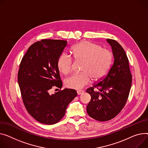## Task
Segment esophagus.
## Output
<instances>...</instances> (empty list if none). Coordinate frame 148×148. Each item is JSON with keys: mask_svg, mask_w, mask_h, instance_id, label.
Returning a JSON list of instances; mask_svg holds the SVG:
<instances>
[{"mask_svg": "<svg viewBox=\"0 0 148 148\" xmlns=\"http://www.w3.org/2000/svg\"><path fill=\"white\" fill-rule=\"evenodd\" d=\"M77 94L78 95H82V93H84V91L83 90H77Z\"/></svg>", "mask_w": 148, "mask_h": 148, "instance_id": "obj_1", "label": "esophagus"}]
</instances>
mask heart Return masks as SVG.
I'll return each mask as SVG.
<instances>
[{"instance_id": "obj_1", "label": "heart", "mask_w": 148, "mask_h": 148, "mask_svg": "<svg viewBox=\"0 0 148 148\" xmlns=\"http://www.w3.org/2000/svg\"><path fill=\"white\" fill-rule=\"evenodd\" d=\"M71 53L75 61H83L82 73L74 74L67 78L65 84L74 89H80L88 84L91 78L97 81L103 78L110 67L112 53L99 45L88 41H83L71 48ZM57 65L60 71L64 74L70 73L72 70L73 59L66 53L59 57Z\"/></svg>"}]
</instances>
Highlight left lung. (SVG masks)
<instances>
[{"instance_id":"obj_1","label":"left lung","mask_w":148,"mask_h":148,"mask_svg":"<svg viewBox=\"0 0 148 148\" xmlns=\"http://www.w3.org/2000/svg\"><path fill=\"white\" fill-rule=\"evenodd\" d=\"M106 41L112 47L113 64L102 81L86 90L91 96L87 112L99 121H109L120 112L127 102L132 82L129 60L124 49L113 39L107 38Z\"/></svg>"}]
</instances>
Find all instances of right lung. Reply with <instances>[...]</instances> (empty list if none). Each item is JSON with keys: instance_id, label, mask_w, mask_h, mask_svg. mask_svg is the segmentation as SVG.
<instances>
[{"instance_id": "add662e5", "label": "right lung", "mask_w": 148, "mask_h": 148, "mask_svg": "<svg viewBox=\"0 0 148 148\" xmlns=\"http://www.w3.org/2000/svg\"><path fill=\"white\" fill-rule=\"evenodd\" d=\"M66 45L65 40L53 39L35 42L19 65L18 82L24 105L28 112L42 124L60 121L68 104L77 95L70 88L49 93L53 87H62L57 62Z\"/></svg>"}]
</instances>
